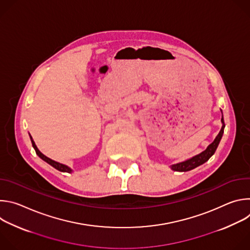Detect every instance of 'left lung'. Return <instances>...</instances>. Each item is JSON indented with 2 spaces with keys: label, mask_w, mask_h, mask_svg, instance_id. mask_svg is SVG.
<instances>
[{
  "label": "left lung",
  "mask_w": 250,
  "mask_h": 250,
  "mask_svg": "<svg viewBox=\"0 0 250 250\" xmlns=\"http://www.w3.org/2000/svg\"><path fill=\"white\" fill-rule=\"evenodd\" d=\"M223 125H222V128L219 132V134L216 136L215 140H213L211 144L201 153L185 160V161H182V162H179V163H176V164H172L170 166V168L173 170V171H179V172H186V171H190L192 169H195L196 167L204 164L205 162H207L212 155L213 153L216 152L218 146H219V144L220 141L223 137V134H224V129H225V122H224V118H222L221 120Z\"/></svg>",
  "instance_id": "obj_1"
}]
</instances>
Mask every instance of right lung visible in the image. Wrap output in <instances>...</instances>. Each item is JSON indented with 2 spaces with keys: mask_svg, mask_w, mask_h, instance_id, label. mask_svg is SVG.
Segmentation results:
<instances>
[{
  "mask_svg": "<svg viewBox=\"0 0 250 250\" xmlns=\"http://www.w3.org/2000/svg\"><path fill=\"white\" fill-rule=\"evenodd\" d=\"M29 137H30V140H31V144H32V147L34 148V150H35V152H37V154L43 160V161H45L46 163H48L49 165H51L52 167H54L55 169H57L58 171H61V172H67V173H71L72 172L73 170L71 169L69 166H67V165H65V164H62V163H59V162H57V161H54V160H52V159H50V158H48L47 156H45L44 154H42L40 150H39V148H38V146H35V144H34V141H33V139H32V137H31V135L29 134Z\"/></svg>",
  "mask_w": 250,
  "mask_h": 250,
  "instance_id": "add662e5",
  "label": "right lung"
}]
</instances>
